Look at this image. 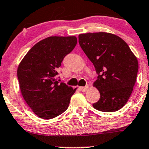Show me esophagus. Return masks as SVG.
Returning <instances> with one entry per match:
<instances>
[{"instance_id": "1", "label": "esophagus", "mask_w": 149, "mask_h": 149, "mask_svg": "<svg viewBox=\"0 0 149 149\" xmlns=\"http://www.w3.org/2000/svg\"><path fill=\"white\" fill-rule=\"evenodd\" d=\"M79 88H80V90L82 91V92H85V91H86L88 90V86L87 85V86H86L85 87H79Z\"/></svg>"}]
</instances>
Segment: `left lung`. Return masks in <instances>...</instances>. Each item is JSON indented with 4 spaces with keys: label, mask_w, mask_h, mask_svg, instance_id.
Wrapping results in <instances>:
<instances>
[{
    "label": "left lung",
    "mask_w": 149,
    "mask_h": 149,
    "mask_svg": "<svg viewBox=\"0 0 149 149\" xmlns=\"http://www.w3.org/2000/svg\"><path fill=\"white\" fill-rule=\"evenodd\" d=\"M78 42L94 65L100 98L93 104L102 112H115L130 98L138 73L136 57L128 45L118 36L107 32L81 34Z\"/></svg>",
    "instance_id": "8db88e82"
}]
</instances>
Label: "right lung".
Returning <instances> with one entry per match:
<instances>
[{"instance_id":"right-lung-1","label":"right lung","mask_w":149,"mask_h":149,"mask_svg":"<svg viewBox=\"0 0 149 149\" xmlns=\"http://www.w3.org/2000/svg\"><path fill=\"white\" fill-rule=\"evenodd\" d=\"M77 44L76 37H49L32 47L17 68L19 89L35 114L50 120L63 113L76 89L61 82L58 68Z\"/></svg>"}]
</instances>
